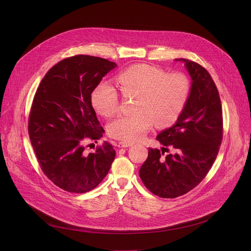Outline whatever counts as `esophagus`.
<instances>
[{
  "label": "esophagus",
  "instance_id": "esophagus-1",
  "mask_svg": "<svg viewBox=\"0 0 251 251\" xmlns=\"http://www.w3.org/2000/svg\"><path fill=\"white\" fill-rule=\"evenodd\" d=\"M132 146L131 143H127V142H118V147L119 148H126V147H130Z\"/></svg>",
  "mask_w": 251,
  "mask_h": 251
}]
</instances>
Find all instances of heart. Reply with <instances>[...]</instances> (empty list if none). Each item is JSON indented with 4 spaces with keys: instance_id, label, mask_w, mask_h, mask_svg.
<instances>
[{
    "instance_id": "obj_1",
    "label": "heart",
    "mask_w": 251,
    "mask_h": 251,
    "mask_svg": "<svg viewBox=\"0 0 251 251\" xmlns=\"http://www.w3.org/2000/svg\"><path fill=\"white\" fill-rule=\"evenodd\" d=\"M117 83L125 96H137L135 112L120 115L107 128L112 138L125 142L141 139L154 123L160 128L175 124L191 95V82L186 75L167 74L161 68L144 63L122 71L117 76ZM91 104L98 114L110 117L119 109V94L110 83L100 82L91 92Z\"/></svg>"
}]
</instances>
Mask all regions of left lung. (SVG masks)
<instances>
[{"label":"left lung","instance_id":"obj_1","mask_svg":"<svg viewBox=\"0 0 251 251\" xmlns=\"http://www.w3.org/2000/svg\"><path fill=\"white\" fill-rule=\"evenodd\" d=\"M183 61L192 78L191 95L180 118L157 140L165 148H149L140 168L143 184L154 195L173 199L196 188L216 160L223 140V109L216 83L199 63ZM172 148L174 153L162 155Z\"/></svg>","mask_w":251,"mask_h":251}]
</instances>
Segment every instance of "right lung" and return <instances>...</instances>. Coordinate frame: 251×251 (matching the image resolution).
Segmentation results:
<instances>
[{
  "label": "right lung",
  "instance_id": "obj_1",
  "mask_svg": "<svg viewBox=\"0 0 251 251\" xmlns=\"http://www.w3.org/2000/svg\"><path fill=\"white\" fill-rule=\"evenodd\" d=\"M116 66L91 55L64 58L48 71L34 94L27 127L31 146L44 174L66 192L93 190L114 161L116 152L108 142L89 154L84 144L96 143L104 133L91 92Z\"/></svg>",
  "mask_w": 251,
  "mask_h": 251
}]
</instances>
